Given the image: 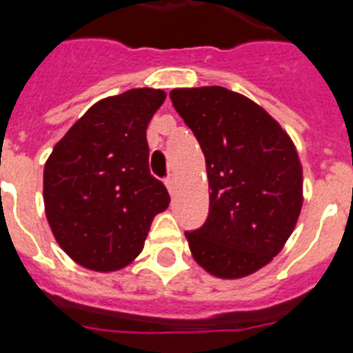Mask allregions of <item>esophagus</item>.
I'll return each instance as SVG.
<instances>
[{"label":"esophagus","instance_id":"esophagus-1","mask_svg":"<svg viewBox=\"0 0 353 353\" xmlns=\"http://www.w3.org/2000/svg\"><path fill=\"white\" fill-rule=\"evenodd\" d=\"M165 185H167L168 192L174 194V188H176V177H174V174H168V176L165 177Z\"/></svg>","mask_w":353,"mask_h":353}]
</instances>
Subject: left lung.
I'll list each match as a JSON object with an SVG mask.
<instances>
[{
  "label": "left lung",
  "mask_w": 353,
  "mask_h": 353,
  "mask_svg": "<svg viewBox=\"0 0 353 353\" xmlns=\"http://www.w3.org/2000/svg\"><path fill=\"white\" fill-rule=\"evenodd\" d=\"M170 99L206 161V223L186 232L192 257L219 279H241L283 250L303 206L292 137L250 97L225 87L174 88Z\"/></svg>",
  "instance_id": "obj_1"
}]
</instances>
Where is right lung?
Segmentation results:
<instances>
[{"mask_svg": "<svg viewBox=\"0 0 353 353\" xmlns=\"http://www.w3.org/2000/svg\"><path fill=\"white\" fill-rule=\"evenodd\" d=\"M167 99L132 88L94 103L54 145L43 170L45 214L57 245L83 268L114 272L141 254L170 196L148 168L147 128Z\"/></svg>", "mask_w": 353, "mask_h": 353, "instance_id": "1", "label": "right lung"}]
</instances>
